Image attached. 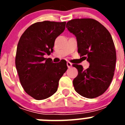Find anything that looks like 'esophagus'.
<instances>
[{"mask_svg": "<svg viewBox=\"0 0 125 125\" xmlns=\"http://www.w3.org/2000/svg\"><path fill=\"white\" fill-rule=\"evenodd\" d=\"M67 66H68V68H71L72 66V63H71L70 62H67Z\"/></svg>", "mask_w": 125, "mask_h": 125, "instance_id": "1", "label": "esophagus"}]
</instances>
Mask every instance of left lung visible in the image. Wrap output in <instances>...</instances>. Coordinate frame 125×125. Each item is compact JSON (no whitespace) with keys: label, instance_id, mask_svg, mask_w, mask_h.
<instances>
[{"label":"left lung","instance_id":"1","mask_svg":"<svg viewBox=\"0 0 125 125\" xmlns=\"http://www.w3.org/2000/svg\"><path fill=\"white\" fill-rule=\"evenodd\" d=\"M66 28L76 37L78 53L89 62L86 69L73 65L78 71L73 82L75 91L85 98L100 96L110 86L115 69L116 54L111 34L93 19L71 20Z\"/></svg>","mask_w":125,"mask_h":125}]
</instances>
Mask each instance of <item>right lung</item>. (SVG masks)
Returning <instances> with one entry per match:
<instances>
[{
    "mask_svg": "<svg viewBox=\"0 0 125 125\" xmlns=\"http://www.w3.org/2000/svg\"><path fill=\"white\" fill-rule=\"evenodd\" d=\"M66 22H38L25 30L19 41L15 67L24 91L35 100H44L57 91L59 81L68 69L66 61L53 63L45 58L53 51L56 37Z\"/></svg>",
    "mask_w": 125,
    "mask_h": 125,
    "instance_id": "obj_1",
    "label": "right lung"
}]
</instances>
